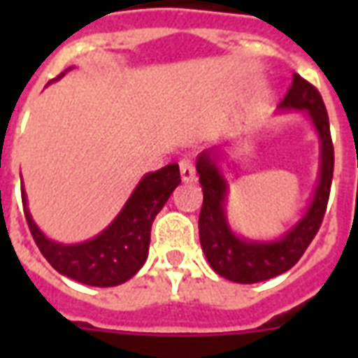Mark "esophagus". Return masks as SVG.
I'll return each mask as SVG.
<instances>
[{"label":"esophagus","instance_id":"obj_1","mask_svg":"<svg viewBox=\"0 0 358 358\" xmlns=\"http://www.w3.org/2000/svg\"><path fill=\"white\" fill-rule=\"evenodd\" d=\"M180 176H182V182H185V184L195 182L196 173L195 167H193V163H191L189 159H182V162H180Z\"/></svg>","mask_w":358,"mask_h":358}]
</instances>
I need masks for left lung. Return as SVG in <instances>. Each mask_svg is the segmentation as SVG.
Segmentation results:
<instances>
[{
    "label": "left lung",
    "instance_id": "obj_1",
    "mask_svg": "<svg viewBox=\"0 0 358 358\" xmlns=\"http://www.w3.org/2000/svg\"><path fill=\"white\" fill-rule=\"evenodd\" d=\"M303 111L308 117L320 141V171L316 189L308 206L284 234L273 239L245 238L232 229L229 221L230 184L224 176L227 146H213L196 157V173L202 185L204 201L199 215V236L208 264L221 277L232 282L255 284L288 271L297 264L306 247L320 230L327 208L329 191L333 182L334 150L329 129V117L322 94L314 87L294 74L292 87L277 106V113Z\"/></svg>",
    "mask_w": 358,
    "mask_h": 358
}]
</instances>
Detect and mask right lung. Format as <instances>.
Instances as JSON below:
<instances>
[{"label":"right lung","instance_id":"add662e5","mask_svg":"<svg viewBox=\"0 0 358 358\" xmlns=\"http://www.w3.org/2000/svg\"><path fill=\"white\" fill-rule=\"evenodd\" d=\"M69 70L61 72L55 80H61ZM180 182L176 163L146 173L117 217L102 232L80 243H61L48 238L31 215L24 187L22 202L36 247L55 271L87 286L109 288L129 280L143 267L148 256L152 223Z\"/></svg>","mask_w":358,"mask_h":358}]
</instances>
